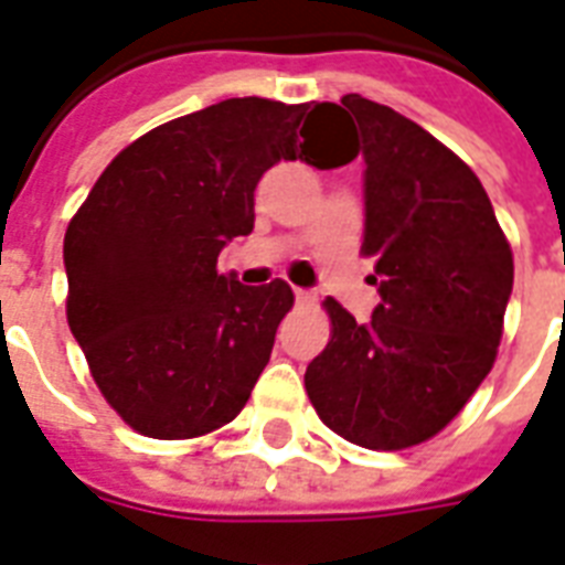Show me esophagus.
<instances>
[{"label": "esophagus", "mask_w": 565, "mask_h": 565, "mask_svg": "<svg viewBox=\"0 0 565 565\" xmlns=\"http://www.w3.org/2000/svg\"><path fill=\"white\" fill-rule=\"evenodd\" d=\"M313 299H317V296H313L311 290H296V301H299V305H313Z\"/></svg>", "instance_id": "34e87169"}]
</instances>
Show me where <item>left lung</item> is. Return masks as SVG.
Returning a JSON list of instances; mask_svg holds the SVG:
<instances>
[{"label": "left lung", "instance_id": "1", "mask_svg": "<svg viewBox=\"0 0 565 565\" xmlns=\"http://www.w3.org/2000/svg\"><path fill=\"white\" fill-rule=\"evenodd\" d=\"M364 153V245L382 301L355 322L326 299L331 340L305 370L329 429L367 450L441 433L498 355L512 252L471 168L391 106L347 94Z\"/></svg>", "mask_w": 565, "mask_h": 565}]
</instances>
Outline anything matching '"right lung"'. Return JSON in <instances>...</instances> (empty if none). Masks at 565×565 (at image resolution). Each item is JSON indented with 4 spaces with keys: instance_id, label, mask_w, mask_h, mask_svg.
Segmentation results:
<instances>
[{
    "instance_id": "add662e5",
    "label": "right lung",
    "mask_w": 565,
    "mask_h": 565,
    "mask_svg": "<svg viewBox=\"0 0 565 565\" xmlns=\"http://www.w3.org/2000/svg\"><path fill=\"white\" fill-rule=\"evenodd\" d=\"M340 106L231 97L124 148L64 234L67 322L115 412L150 438L231 424L292 308L281 278L245 287L215 260L254 227V189L281 159L338 168Z\"/></svg>"
}]
</instances>
